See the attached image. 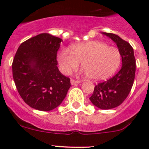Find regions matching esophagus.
Wrapping results in <instances>:
<instances>
[{
  "mask_svg": "<svg viewBox=\"0 0 149 149\" xmlns=\"http://www.w3.org/2000/svg\"><path fill=\"white\" fill-rule=\"evenodd\" d=\"M81 83V81H77V80H74V79H70V84H72V85H75V84H79Z\"/></svg>",
  "mask_w": 149,
  "mask_h": 149,
  "instance_id": "1",
  "label": "esophagus"
}]
</instances>
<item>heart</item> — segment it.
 <instances>
[{
  "mask_svg": "<svg viewBox=\"0 0 149 149\" xmlns=\"http://www.w3.org/2000/svg\"><path fill=\"white\" fill-rule=\"evenodd\" d=\"M121 61L119 50L100 41L73 45L70 50L62 49L58 54L61 71L70 75L81 63L82 73L94 81L110 77L118 70Z\"/></svg>",
  "mask_w": 149,
  "mask_h": 149,
  "instance_id": "obj_1",
  "label": "heart"
}]
</instances>
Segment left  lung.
<instances>
[{"label": "left lung", "mask_w": 149, "mask_h": 149, "mask_svg": "<svg viewBox=\"0 0 149 149\" xmlns=\"http://www.w3.org/2000/svg\"><path fill=\"white\" fill-rule=\"evenodd\" d=\"M116 43L122 58V68L117 74L97 84L89 100L94 106L109 109L120 105L130 92L136 73L133 48L127 42L112 33L102 32Z\"/></svg>", "instance_id": "1"}]
</instances>
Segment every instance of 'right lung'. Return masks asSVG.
I'll use <instances>...</instances> for the list:
<instances>
[{"label": "right lung", "mask_w": 149, "mask_h": 149, "mask_svg": "<svg viewBox=\"0 0 149 149\" xmlns=\"http://www.w3.org/2000/svg\"><path fill=\"white\" fill-rule=\"evenodd\" d=\"M61 38L42 33L22 42L12 63L18 92L29 107L50 111L59 106L70 87V79L58 70Z\"/></svg>", "instance_id": "obj_1"}]
</instances>
